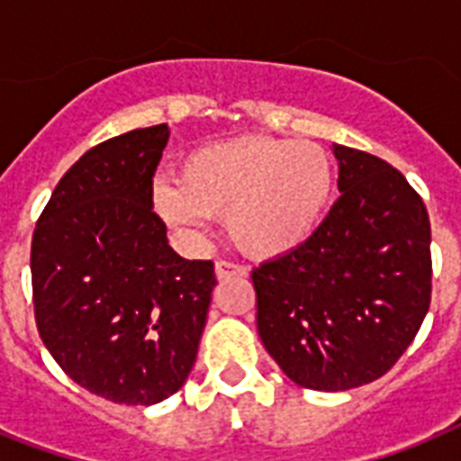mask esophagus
I'll use <instances>...</instances> for the list:
<instances>
[{"label": "esophagus", "instance_id": "34e87169", "mask_svg": "<svg viewBox=\"0 0 461 461\" xmlns=\"http://www.w3.org/2000/svg\"><path fill=\"white\" fill-rule=\"evenodd\" d=\"M215 275H217V280H230V277H244L246 267L239 266V263H231V260H217V263H215Z\"/></svg>", "mask_w": 461, "mask_h": 461}]
</instances>
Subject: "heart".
<instances>
[{
    "mask_svg": "<svg viewBox=\"0 0 461 461\" xmlns=\"http://www.w3.org/2000/svg\"><path fill=\"white\" fill-rule=\"evenodd\" d=\"M332 188L335 167L321 146L241 136L194 150L179 181H155L153 208L179 230H203L210 215H227L241 251L273 258L313 237Z\"/></svg>",
    "mask_w": 461,
    "mask_h": 461,
    "instance_id": "1",
    "label": "heart"
}]
</instances>
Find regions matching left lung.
<instances>
[{"instance_id": "obj_1", "label": "left lung", "mask_w": 461, "mask_h": 461, "mask_svg": "<svg viewBox=\"0 0 461 461\" xmlns=\"http://www.w3.org/2000/svg\"><path fill=\"white\" fill-rule=\"evenodd\" d=\"M342 195L294 251L253 267L256 322L296 385L339 393L385 375L430 306V220L385 159L335 146Z\"/></svg>"}]
</instances>
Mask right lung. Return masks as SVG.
<instances>
[{
  "mask_svg": "<svg viewBox=\"0 0 461 461\" xmlns=\"http://www.w3.org/2000/svg\"><path fill=\"white\" fill-rule=\"evenodd\" d=\"M167 124L133 129L71 165L38 217L32 306L42 342L68 378L114 404H158L195 364L212 260L167 244L153 176Z\"/></svg>",
  "mask_w": 461,
  "mask_h": 461,
  "instance_id": "add662e5",
  "label": "right lung"
}]
</instances>
